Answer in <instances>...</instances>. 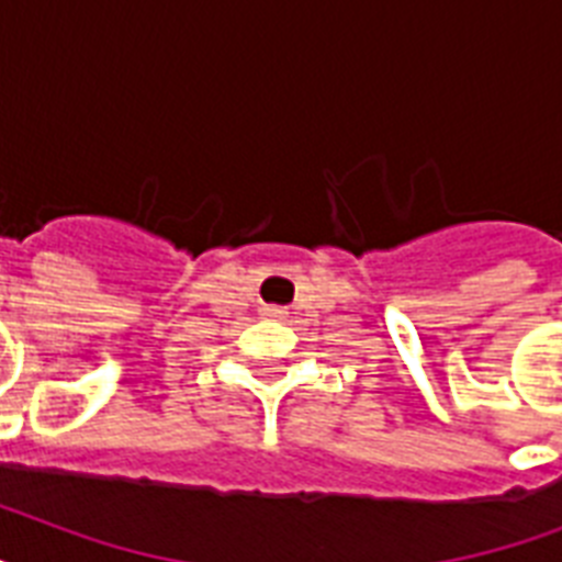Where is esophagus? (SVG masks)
Instances as JSON below:
<instances>
[{"label": "esophagus", "instance_id": "obj_1", "mask_svg": "<svg viewBox=\"0 0 562 562\" xmlns=\"http://www.w3.org/2000/svg\"><path fill=\"white\" fill-rule=\"evenodd\" d=\"M265 317H285V308L282 306H262Z\"/></svg>", "mask_w": 562, "mask_h": 562}]
</instances>
